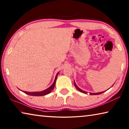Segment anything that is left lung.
Wrapping results in <instances>:
<instances>
[{
	"instance_id": "1",
	"label": "left lung",
	"mask_w": 129,
	"mask_h": 129,
	"mask_svg": "<svg viewBox=\"0 0 129 129\" xmlns=\"http://www.w3.org/2000/svg\"><path fill=\"white\" fill-rule=\"evenodd\" d=\"M74 84H75V87H76V88L77 89L78 91H81V92H82V93H85V94H87V93H88V92H87V91L83 90H82V89H81L80 88H78V87L77 86V85H76V82H74ZM113 85H114V84H113ZM113 85H112V86H113ZM105 91H101V92H99V93H89V94H90V95H98V94H101L103 93L104 92H105Z\"/></svg>"
}]
</instances>
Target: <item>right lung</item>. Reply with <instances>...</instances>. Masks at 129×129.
<instances>
[{
  "label": "right lung",
  "mask_w": 129,
  "mask_h": 129,
  "mask_svg": "<svg viewBox=\"0 0 129 129\" xmlns=\"http://www.w3.org/2000/svg\"><path fill=\"white\" fill-rule=\"evenodd\" d=\"M58 73L59 72H58L57 73V75L55 77V79H54V82L53 84H52V85L50 87H49L48 88L45 89V90L41 91H35V92H29V91H23L24 93L27 94H28L29 95H33V96H43V95H45L51 93V91L54 89V85H55L56 81L57 79V76L58 75Z\"/></svg>",
  "instance_id": "1"
}]
</instances>
